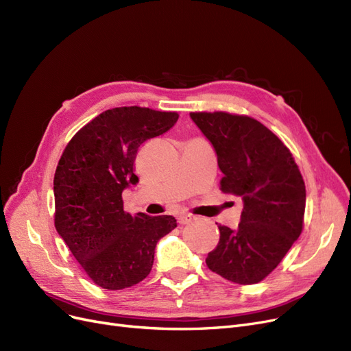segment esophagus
I'll use <instances>...</instances> for the list:
<instances>
[{"instance_id": "esophagus-1", "label": "esophagus", "mask_w": 351, "mask_h": 351, "mask_svg": "<svg viewBox=\"0 0 351 351\" xmlns=\"http://www.w3.org/2000/svg\"><path fill=\"white\" fill-rule=\"evenodd\" d=\"M192 219H193V217L191 214H179L178 215V223L180 226H185V224L192 223Z\"/></svg>"}]
</instances>
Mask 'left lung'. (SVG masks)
<instances>
[{"label":"left lung","instance_id":"1","mask_svg":"<svg viewBox=\"0 0 351 351\" xmlns=\"http://www.w3.org/2000/svg\"><path fill=\"white\" fill-rule=\"evenodd\" d=\"M211 141L219 171V189L241 197L237 228L218 226L219 241L206 266L240 285L263 280L301 236L305 184L292 153L278 136L247 115L191 112Z\"/></svg>","mask_w":351,"mask_h":351}]
</instances>
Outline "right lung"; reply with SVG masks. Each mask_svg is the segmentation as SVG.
<instances>
[{
	"instance_id": "obj_1",
	"label": "right lung",
	"mask_w": 351,
	"mask_h": 351,
	"mask_svg": "<svg viewBox=\"0 0 351 351\" xmlns=\"http://www.w3.org/2000/svg\"><path fill=\"white\" fill-rule=\"evenodd\" d=\"M178 119V112L136 106L107 110L84 125L60 156L53 179L55 227L104 289L119 291L145 279L156 244L176 227L172 215L125 213L121 195L138 182V147Z\"/></svg>"
}]
</instances>
